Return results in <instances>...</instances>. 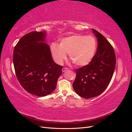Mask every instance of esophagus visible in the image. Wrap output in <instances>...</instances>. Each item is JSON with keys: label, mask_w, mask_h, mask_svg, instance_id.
<instances>
[{"label": "esophagus", "mask_w": 132, "mask_h": 132, "mask_svg": "<svg viewBox=\"0 0 132 132\" xmlns=\"http://www.w3.org/2000/svg\"><path fill=\"white\" fill-rule=\"evenodd\" d=\"M67 70H68V69L67 68H63L62 69V71L63 72H64V71H65Z\"/></svg>", "instance_id": "esophagus-1"}]
</instances>
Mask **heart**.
Instances as JSON below:
<instances>
[{
  "mask_svg": "<svg viewBox=\"0 0 132 132\" xmlns=\"http://www.w3.org/2000/svg\"><path fill=\"white\" fill-rule=\"evenodd\" d=\"M97 42L92 36L73 35L60 40L59 45L52 43L50 46L54 61L61 64L67 58V54L76 65L84 67L93 61L97 51Z\"/></svg>",
  "mask_w": 132,
  "mask_h": 132,
  "instance_id": "heart-1",
  "label": "heart"
}]
</instances>
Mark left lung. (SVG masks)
<instances>
[{
	"instance_id": "left-lung-1",
	"label": "left lung",
	"mask_w": 132,
	"mask_h": 132,
	"mask_svg": "<svg viewBox=\"0 0 132 132\" xmlns=\"http://www.w3.org/2000/svg\"><path fill=\"white\" fill-rule=\"evenodd\" d=\"M92 30L97 39L96 53L89 65L76 70L73 84L76 93L85 98L97 96L105 90L112 78L116 62L109 42L97 31Z\"/></svg>"
}]
</instances>
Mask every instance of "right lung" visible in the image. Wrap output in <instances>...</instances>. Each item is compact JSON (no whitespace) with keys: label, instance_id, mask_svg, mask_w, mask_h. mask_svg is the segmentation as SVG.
Masks as SVG:
<instances>
[{"label":"right lung","instance_id":"add662e5","mask_svg":"<svg viewBox=\"0 0 132 132\" xmlns=\"http://www.w3.org/2000/svg\"><path fill=\"white\" fill-rule=\"evenodd\" d=\"M46 32H31L21 38L14 48L13 63L18 81L28 93L43 97L57 86L63 67L52 59L46 43Z\"/></svg>","mask_w":132,"mask_h":132}]
</instances>
